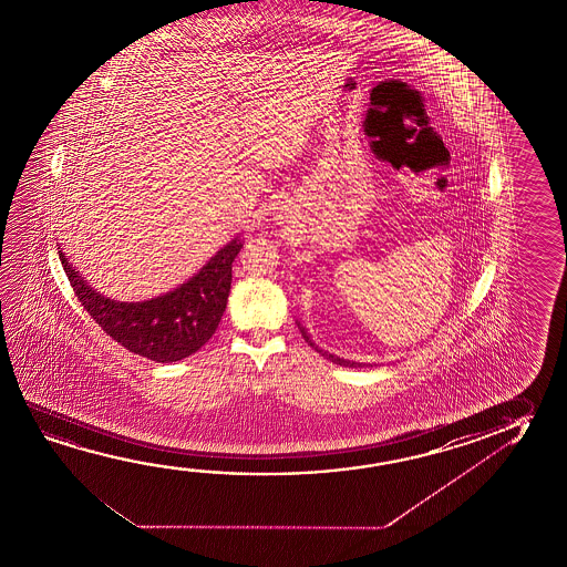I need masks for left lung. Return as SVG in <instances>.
Returning a JSON list of instances; mask_svg holds the SVG:
<instances>
[{
	"mask_svg": "<svg viewBox=\"0 0 567 567\" xmlns=\"http://www.w3.org/2000/svg\"><path fill=\"white\" fill-rule=\"evenodd\" d=\"M298 328H300V334H302V338L307 340L308 346H310V348H315L316 352L322 353L326 360H330V362L332 363H338V365H343V368H362V363L360 362H352V360H343V358H340V355H334V353L326 352V350H322V348H318V346H316V343L312 342V338H310V334H308L307 330H305V328H302V326L300 324H298Z\"/></svg>",
	"mask_w": 567,
	"mask_h": 567,
	"instance_id": "obj_1",
	"label": "left lung"
}]
</instances>
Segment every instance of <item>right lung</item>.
<instances>
[{
    "instance_id": "right-lung-1",
    "label": "right lung",
    "mask_w": 567,
    "mask_h": 567,
    "mask_svg": "<svg viewBox=\"0 0 567 567\" xmlns=\"http://www.w3.org/2000/svg\"><path fill=\"white\" fill-rule=\"evenodd\" d=\"M235 237L184 285L150 300L121 302L96 292L59 251L76 298L94 322L126 350L152 362L172 363L197 352L221 322L231 290L233 260L241 251Z\"/></svg>"
}]
</instances>
